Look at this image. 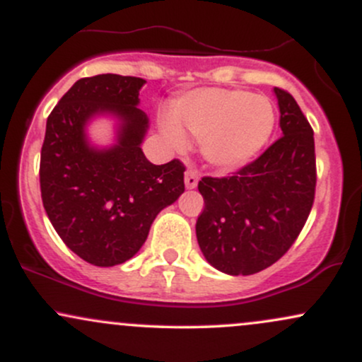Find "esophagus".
<instances>
[{"label": "esophagus", "mask_w": 362, "mask_h": 362, "mask_svg": "<svg viewBox=\"0 0 362 362\" xmlns=\"http://www.w3.org/2000/svg\"><path fill=\"white\" fill-rule=\"evenodd\" d=\"M197 173L194 170H187L185 172V187L187 189H195L197 187Z\"/></svg>", "instance_id": "obj_1"}]
</instances>
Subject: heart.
<instances>
[{"mask_svg":"<svg viewBox=\"0 0 362 362\" xmlns=\"http://www.w3.org/2000/svg\"><path fill=\"white\" fill-rule=\"evenodd\" d=\"M158 127L177 151L189 148L185 130L201 139L202 156L211 167L236 170L253 160L276 127L272 102L243 90L195 88L172 103V114H160Z\"/></svg>","mask_w":362,"mask_h":362,"instance_id":"obj_1","label":"heart"}]
</instances>
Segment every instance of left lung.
Listing matches in <instances>:
<instances>
[{
  "mask_svg": "<svg viewBox=\"0 0 362 362\" xmlns=\"http://www.w3.org/2000/svg\"><path fill=\"white\" fill-rule=\"evenodd\" d=\"M282 138L233 177H204L199 192L204 211L195 235L202 255L230 276L271 267L289 250L313 206V129L296 100L274 88Z\"/></svg>",
  "mask_w": 362,
  "mask_h": 362,
  "instance_id": "obj_1",
  "label": "left lung"
}]
</instances>
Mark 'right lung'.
Segmentation results:
<instances>
[{
	"mask_svg": "<svg viewBox=\"0 0 362 362\" xmlns=\"http://www.w3.org/2000/svg\"><path fill=\"white\" fill-rule=\"evenodd\" d=\"M146 80L120 74L81 78L47 117L40 151V194L54 230L78 257L112 267L132 259L161 209L184 194L178 160L153 165L141 144L149 119L139 105ZM116 120L110 147L90 143L88 126Z\"/></svg>",
	"mask_w": 362,
	"mask_h": 362,
	"instance_id": "1",
	"label": "right lung"
}]
</instances>
